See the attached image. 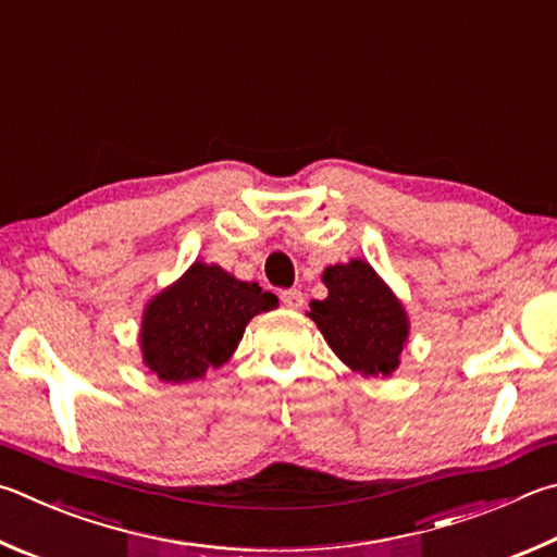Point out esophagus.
I'll return each mask as SVG.
<instances>
[{"label": "esophagus", "instance_id": "1", "mask_svg": "<svg viewBox=\"0 0 557 557\" xmlns=\"http://www.w3.org/2000/svg\"><path fill=\"white\" fill-rule=\"evenodd\" d=\"M280 299L287 309H301V305H305V295H301L299 289H285L280 295Z\"/></svg>", "mask_w": 557, "mask_h": 557}]
</instances>
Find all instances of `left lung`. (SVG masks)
<instances>
[{
	"label": "left lung",
	"mask_w": 557,
	"mask_h": 557,
	"mask_svg": "<svg viewBox=\"0 0 557 557\" xmlns=\"http://www.w3.org/2000/svg\"><path fill=\"white\" fill-rule=\"evenodd\" d=\"M326 299H313L309 319L331 350L366 377H387L399 368L409 338V317L394 292L366 260L323 270Z\"/></svg>",
	"instance_id": "left-lung-1"
}]
</instances>
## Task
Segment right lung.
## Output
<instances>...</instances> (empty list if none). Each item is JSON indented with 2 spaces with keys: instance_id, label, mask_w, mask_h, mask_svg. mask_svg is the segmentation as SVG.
I'll list each match as a JSON object with an SVG mask.
<instances>
[{
  "instance_id": "1",
  "label": "right lung",
  "mask_w": 557,
  "mask_h": 557,
  "mask_svg": "<svg viewBox=\"0 0 557 557\" xmlns=\"http://www.w3.org/2000/svg\"><path fill=\"white\" fill-rule=\"evenodd\" d=\"M277 307L258 282H240L224 268L191 262L173 285L148 301L140 321L146 368L163 382H191L234 356L248 321Z\"/></svg>"
}]
</instances>
